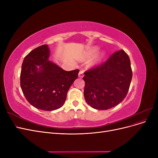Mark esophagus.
Segmentation results:
<instances>
[{
    "instance_id": "34e87169",
    "label": "esophagus",
    "mask_w": 158,
    "mask_h": 158,
    "mask_svg": "<svg viewBox=\"0 0 158 158\" xmlns=\"http://www.w3.org/2000/svg\"><path fill=\"white\" fill-rule=\"evenodd\" d=\"M84 76V72L82 70H80L78 73V77L79 78H82Z\"/></svg>"
}]
</instances>
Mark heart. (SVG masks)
I'll list each match as a JSON object with an SVG mask.
<instances>
[{
  "mask_svg": "<svg viewBox=\"0 0 158 158\" xmlns=\"http://www.w3.org/2000/svg\"><path fill=\"white\" fill-rule=\"evenodd\" d=\"M97 52H98V49H97L96 48H95V49H92V51H91L89 52V56H92V55H95V53H96Z\"/></svg>",
  "mask_w": 158,
  "mask_h": 158,
  "instance_id": "b5f03b06",
  "label": "heart"
}]
</instances>
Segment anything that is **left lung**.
Masks as SVG:
<instances>
[{
	"instance_id": "left-lung-1",
	"label": "left lung",
	"mask_w": 158,
	"mask_h": 158,
	"mask_svg": "<svg viewBox=\"0 0 158 158\" xmlns=\"http://www.w3.org/2000/svg\"><path fill=\"white\" fill-rule=\"evenodd\" d=\"M84 74L85 101L95 109L107 110L126 97L132 77L131 60L123 50L118 51Z\"/></svg>"
}]
</instances>
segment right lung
<instances>
[{
	"instance_id": "obj_1",
	"label": "right lung",
	"mask_w": 158,
	"mask_h": 158,
	"mask_svg": "<svg viewBox=\"0 0 158 158\" xmlns=\"http://www.w3.org/2000/svg\"><path fill=\"white\" fill-rule=\"evenodd\" d=\"M49 49L43 45L32 50L23 60L20 86L31 106L44 111L63 106L67 92L78 78L79 70L66 71L49 60Z\"/></svg>"
}]
</instances>
